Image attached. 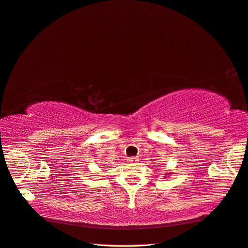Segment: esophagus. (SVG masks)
Instances as JSON below:
<instances>
[{
	"mask_svg": "<svg viewBox=\"0 0 248 248\" xmlns=\"http://www.w3.org/2000/svg\"><path fill=\"white\" fill-rule=\"evenodd\" d=\"M128 161L130 162V163H135V162L138 161V158L137 157H131L128 159Z\"/></svg>",
	"mask_w": 248,
	"mask_h": 248,
	"instance_id": "obj_1",
	"label": "esophagus"
}]
</instances>
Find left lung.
<instances>
[{
    "instance_id": "8db88e82",
    "label": "left lung",
    "mask_w": 248,
    "mask_h": 248,
    "mask_svg": "<svg viewBox=\"0 0 248 248\" xmlns=\"http://www.w3.org/2000/svg\"><path fill=\"white\" fill-rule=\"evenodd\" d=\"M168 174H171V173H168Z\"/></svg>"
}]
</instances>
